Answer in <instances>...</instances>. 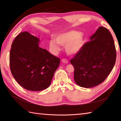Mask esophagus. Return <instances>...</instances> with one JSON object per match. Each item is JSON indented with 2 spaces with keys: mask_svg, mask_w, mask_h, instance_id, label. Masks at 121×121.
Wrapping results in <instances>:
<instances>
[{
  "mask_svg": "<svg viewBox=\"0 0 121 121\" xmlns=\"http://www.w3.org/2000/svg\"><path fill=\"white\" fill-rule=\"evenodd\" d=\"M62 62L63 63H68L69 61H68V60H67V59H63L62 60Z\"/></svg>",
  "mask_w": 121,
  "mask_h": 121,
  "instance_id": "1",
  "label": "esophagus"
}]
</instances>
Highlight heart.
Instances as JSON below:
<instances>
[{
	"label": "heart",
	"mask_w": 121,
	"mask_h": 121,
	"mask_svg": "<svg viewBox=\"0 0 121 121\" xmlns=\"http://www.w3.org/2000/svg\"><path fill=\"white\" fill-rule=\"evenodd\" d=\"M84 44V37L81 32L71 30L59 35L56 37V41L50 42L51 48L54 52L60 50L59 44L65 46L66 52L70 55H75L79 52Z\"/></svg>",
	"instance_id": "b5f03b06"
}]
</instances>
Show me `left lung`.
Wrapping results in <instances>:
<instances>
[{
    "mask_svg": "<svg viewBox=\"0 0 121 121\" xmlns=\"http://www.w3.org/2000/svg\"><path fill=\"white\" fill-rule=\"evenodd\" d=\"M71 59L74 80L79 86L90 88L103 82L115 65L116 51L109 30L100 26Z\"/></svg>",
    "mask_w": 121,
    "mask_h": 121,
    "instance_id": "8db88e82",
    "label": "left lung"
}]
</instances>
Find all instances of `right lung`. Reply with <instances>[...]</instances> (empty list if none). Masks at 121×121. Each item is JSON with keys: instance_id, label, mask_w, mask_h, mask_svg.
I'll list each match as a JSON object with an SVG mask.
<instances>
[{"instance_id": "right-lung-1", "label": "right lung", "mask_w": 121, "mask_h": 121, "mask_svg": "<svg viewBox=\"0 0 121 121\" xmlns=\"http://www.w3.org/2000/svg\"><path fill=\"white\" fill-rule=\"evenodd\" d=\"M39 39L24 31L12 43L10 69L14 78L24 89L39 91L50 85L60 59L38 45Z\"/></svg>"}]
</instances>
